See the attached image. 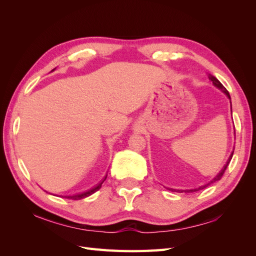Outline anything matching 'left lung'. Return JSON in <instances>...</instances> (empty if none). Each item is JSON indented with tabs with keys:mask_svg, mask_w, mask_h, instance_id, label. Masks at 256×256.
Here are the masks:
<instances>
[{
	"mask_svg": "<svg viewBox=\"0 0 256 256\" xmlns=\"http://www.w3.org/2000/svg\"><path fill=\"white\" fill-rule=\"evenodd\" d=\"M208 79L209 80H212V83H214V86H216L218 88H220V90H222L224 92H226V94L228 95V97L230 99V94H228V90L223 86L222 85V83L216 78V76H212V74H208ZM233 154H234V152H232V154L230 156V158H228V162H226V164L224 166V168H222V171L216 175L214 180L210 182H208L207 184H204V186H202V187H198V189H191V190H175V189H168V190H171V191H175V192H180V193H182V192H184V193H190V192H196V191H198V190H202V189H204V188H206L207 186H209L210 184H212V182H218V180H220L221 178H222V176H223V174H224V172H226V170L228 168V164H230V159H232V157H233Z\"/></svg>",
	"mask_w": 256,
	"mask_h": 256,
	"instance_id": "left-lung-1",
	"label": "left lung"
}]
</instances>
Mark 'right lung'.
Returning <instances> with one entry per match:
<instances>
[{"label":"right lung","instance_id":"obj_1","mask_svg":"<svg viewBox=\"0 0 256 256\" xmlns=\"http://www.w3.org/2000/svg\"><path fill=\"white\" fill-rule=\"evenodd\" d=\"M106 176L104 177V180L102 182H100L98 186H96L95 188L88 190V192H84V193H81V194H76V196H66V198H72V200H81V198H86V196H90V194H92V193H95L96 191H98L100 188H102V184L106 180Z\"/></svg>","mask_w":256,"mask_h":256}]
</instances>
